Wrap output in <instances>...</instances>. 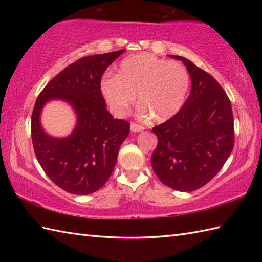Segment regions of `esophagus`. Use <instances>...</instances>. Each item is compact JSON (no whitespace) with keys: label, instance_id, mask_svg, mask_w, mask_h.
Instances as JSON below:
<instances>
[{"label":"esophagus","instance_id":"34e87169","mask_svg":"<svg viewBox=\"0 0 262 262\" xmlns=\"http://www.w3.org/2000/svg\"><path fill=\"white\" fill-rule=\"evenodd\" d=\"M144 129H145V127H144V126L135 124V122H132L130 130H132L133 133H140V132H143Z\"/></svg>","mask_w":262,"mask_h":262}]
</instances>
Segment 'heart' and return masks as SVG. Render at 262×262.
<instances>
[{"label":"heart","mask_w":262,"mask_h":262,"mask_svg":"<svg viewBox=\"0 0 262 262\" xmlns=\"http://www.w3.org/2000/svg\"><path fill=\"white\" fill-rule=\"evenodd\" d=\"M190 86L185 65L174 60L142 53L125 58L118 73L105 75L101 91L105 101L118 116H124L135 101L143 117L165 121L179 113Z\"/></svg>","instance_id":"obj_1"}]
</instances>
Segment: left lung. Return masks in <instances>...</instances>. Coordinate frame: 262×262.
<instances>
[{"label":"left lung","mask_w":262,"mask_h":262,"mask_svg":"<svg viewBox=\"0 0 262 262\" xmlns=\"http://www.w3.org/2000/svg\"><path fill=\"white\" fill-rule=\"evenodd\" d=\"M186 65L191 91L179 113L153 127L158 146L152 168L165 186L193 191L223 168L234 146L232 105L219 82L191 60L170 55Z\"/></svg>","instance_id":"8db88e82"}]
</instances>
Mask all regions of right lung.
I'll use <instances>...</instances> for the list:
<instances>
[{"instance_id": "1", "label": "right lung", "mask_w": 262, "mask_h": 262, "mask_svg": "<svg viewBox=\"0 0 262 262\" xmlns=\"http://www.w3.org/2000/svg\"><path fill=\"white\" fill-rule=\"evenodd\" d=\"M125 49L92 55L69 65L43 88L31 117V137L39 164L55 185L74 194L99 190L111 176L121 143L129 134V122L114 119L101 93L103 72ZM51 99L70 103L78 116L68 138L46 135L41 110Z\"/></svg>"}]
</instances>
